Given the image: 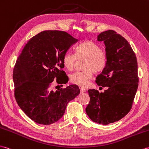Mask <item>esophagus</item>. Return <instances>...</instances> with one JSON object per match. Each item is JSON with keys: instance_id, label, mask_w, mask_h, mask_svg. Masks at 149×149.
Listing matches in <instances>:
<instances>
[{"instance_id": "obj_1", "label": "esophagus", "mask_w": 149, "mask_h": 149, "mask_svg": "<svg viewBox=\"0 0 149 149\" xmlns=\"http://www.w3.org/2000/svg\"><path fill=\"white\" fill-rule=\"evenodd\" d=\"M80 91H81V93H84L86 92V89L83 88V87H80Z\"/></svg>"}]
</instances>
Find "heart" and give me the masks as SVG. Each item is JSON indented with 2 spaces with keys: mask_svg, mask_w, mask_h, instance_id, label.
<instances>
[{
  "mask_svg": "<svg viewBox=\"0 0 149 149\" xmlns=\"http://www.w3.org/2000/svg\"><path fill=\"white\" fill-rule=\"evenodd\" d=\"M86 59L84 68L85 70L76 71L70 75V81L72 83L81 87L87 86L93 76V71L96 73L104 69L107 63V56L102 52V49L97 44L92 41H86L79 45L75 48V54L69 52L63 56V67L68 70L74 68L76 60Z\"/></svg>",
  "mask_w": 149,
  "mask_h": 149,
  "instance_id": "heart-1",
  "label": "heart"
}]
</instances>
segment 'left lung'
I'll return each mask as SVG.
<instances>
[{"label": "left lung", "mask_w": 149, "mask_h": 149, "mask_svg": "<svg viewBox=\"0 0 149 149\" xmlns=\"http://www.w3.org/2000/svg\"><path fill=\"white\" fill-rule=\"evenodd\" d=\"M97 41L104 42L107 63L96 82L108 89L101 93L88 90L90 101L86 111L95 123L106 125L119 121L130 111L139 86L138 65L130 45L116 32H102Z\"/></svg>", "instance_id": "obj_1"}]
</instances>
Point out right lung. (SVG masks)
I'll return each mask as SVG.
<instances>
[{"label": "right lung", "instance_id": "add662e5", "mask_svg": "<svg viewBox=\"0 0 149 149\" xmlns=\"http://www.w3.org/2000/svg\"><path fill=\"white\" fill-rule=\"evenodd\" d=\"M77 41L66 32L44 31L27 42L18 57L13 71L15 98L22 111L38 124L58 121L68 102L80 93L74 84L56 91L51 88L55 79L58 84L67 82L61 70L63 56Z\"/></svg>", "mask_w": 149, "mask_h": 149}]
</instances>
